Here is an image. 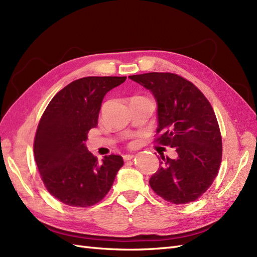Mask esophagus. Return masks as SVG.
Returning a JSON list of instances; mask_svg holds the SVG:
<instances>
[{
    "label": "esophagus",
    "instance_id": "obj_1",
    "mask_svg": "<svg viewBox=\"0 0 257 257\" xmlns=\"http://www.w3.org/2000/svg\"><path fill=\"white\" fill-rule=\"evenodd\" d=\"M133 158H134V155H131V154H127V155H124V156H123L124 161L132 160V159H133Z\"/></svg>",
    "mask_w": 257,
    "mask_h": 257
}]
</instances>
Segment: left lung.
I'll list each match as a JSON object with an SVG mask.
<instances>
[{
    "label": "left lung",
    "instance_id": "1",
    "mask_svg": "<svg viewBox=\"0 0 257 257\" xmlns=\"http://www.w3.org/2000/svg\"><path fill=\"white\" fill-rule=\"evenodd\" d=\"M157 102V142L175 148L149 179L158 196L174 204L197 200L216 177L221 162V136L211 103L191 82L174 73L130 75Z\"/></svg>",
    "mask_w": 257,
    "mask_h": 257
}]
</instances>
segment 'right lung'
Wrapping results in <instances>:
<instances>
[{
	"label": "right lung",
	"instance_id": "obj_1",
	"mask_svg": "<svg viewBox=\"0 0 257 257\" xmlns=\"http://www.w3.org/2000/svg\"><path fill=\"white\" fill-rule=\"evenodd\" d=\"M126 77H86L71 82L48 103L34 140V158L48 192L70 206H91L105 197L123 165L121 156L98 162L87 150L103 97Z\"/></svg>",
	"mask_w": 257,
	"mask_h": 257
}]
</instances>
